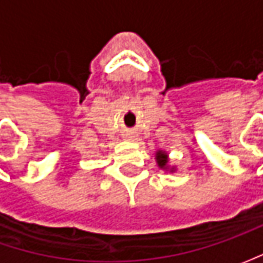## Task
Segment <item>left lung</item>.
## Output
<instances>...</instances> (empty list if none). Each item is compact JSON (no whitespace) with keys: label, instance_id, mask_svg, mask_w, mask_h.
I'll list each match as a JSON object with an SVG mask.
<instances>
[{"label":"left lung","instance_id":"8db88e82","mask_svg":"<svg viewBox=\"0 0 263 263\" xmlns=\"http://www.w3.org/2000/svg\"><path fill=\"white\" fill-rule=\"evenodd\" d=\"M157 161H158V164H159V167L161 168H164L165 165H167V162H168V159H167V155L164 154V152H158L157 154Z\"/></svg>","mask_w":263,"mask_h":263}]
</instances>
